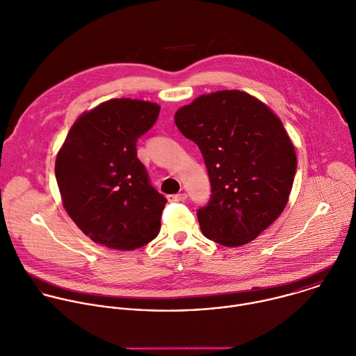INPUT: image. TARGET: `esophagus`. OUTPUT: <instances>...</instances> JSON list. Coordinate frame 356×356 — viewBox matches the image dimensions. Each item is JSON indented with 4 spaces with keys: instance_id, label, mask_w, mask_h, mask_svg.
<instances>
[{
    "instance_id": "34e87169",
    "label": "esophagus",
    "mask_w": 356,
    "mask_h": 356,
    "mask_svg": "<svg viewBox=\"0 0 356 356\" xmlns=\"http://www.w3.org/2000/svg\"><path fill=\"white\" fill-rule=\"evenodd\" d=\"M188 197L186 193H175V195H168L167 199L168 202H184Z\"/></svg>"
}]
</instances>
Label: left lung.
<instances>
[{"mask_svg":"<svg viewBox=\"0 0 356 356\" xmlns=\"http://www.w3.org/2000/svg\"><path fill=\"white\" fill-rule=\"evenodd\" d=\"M174 120L209 172L211 197L197 211L203 235L228 248L249 243L280 217L292 189L296 153L281 120L241 90L202 95Z\"/></svg>","mask_w":356,"mask_h":356,"instance_id":"left-lung-1","label":"left lung"}]
</instances>
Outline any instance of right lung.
<instances>
[{"instance_id":"add662e5","label":"right lung","mask_w":356,"mask_h":356,"mask_svg":"<svg viewBox=\"0 0 356 356\" xmlns=\"http://www.w3.org/2000/svg\"><path fill=\"white\" fill-rule=\"evenodd\" d=\"M160 106L111 99L85 111L56 159L64 209L93 242L134 250L160 232L167 199L149 181L136 140L157 121Z\"/></svg>"}]
</instances>
